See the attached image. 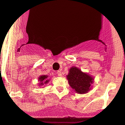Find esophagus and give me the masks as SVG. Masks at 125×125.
<instances>
[{"instance_id":"1","label":"esophagus","mask_w":125,"mask_h":125,"mask_svg":"<svg viewBox=\"0 0 125 125\" xmlns=\"http://www.w3.org/2000/svg\"><path fill=\"white\" fill-rule=\"evenodd\" d=\"M57 75L59 76H62V73H61V72H60V71H57Z\"/></svg>"}]
</instances>
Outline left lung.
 Here are the masks:
<instances>
[{"label":"left lung","mask_w":125,"mask_h":125,"mask_svg":"<svg viewBox=\"0 0 125 125\" xmlns=\"http://www.w3.org/2000/svg\"><path fill=\"white\" fill-rule=\"evenodd\" d=\"M66 76L70 86L76 93L84 94L91 89V84L94 80L92 76L82 72L76 67L71 68Z\"/></svg>","instance_id":"1"}]
</instances>
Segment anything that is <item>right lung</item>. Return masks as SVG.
Wrapping results in <instances>:
<instances>
[{
    "instance_id": "obj_1",
    "label": "right lung",
    "mask_w": 125,
    "mask_h": 125,
    "mask_svg": "<svg viewBox=\"0 0 125 125\" xmlns=\"http://www.w3.org/2000/svg\"><path fill=\"white\" fill-rule=\"evenodd\" d=\"M39 81H40V84H39L41 86L49 82V80H47V76L46 75H42L39 78Z\"/></svg>"
}]
</instances>
